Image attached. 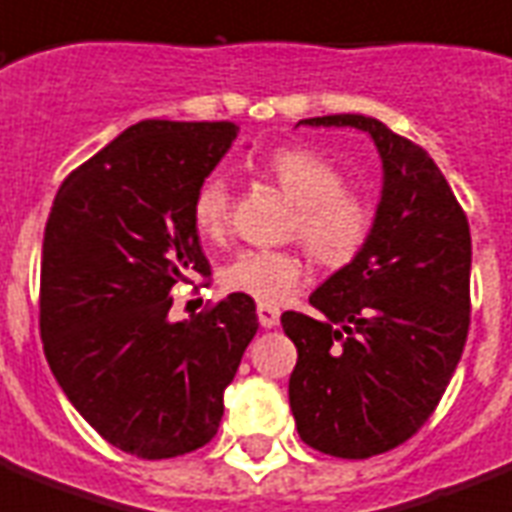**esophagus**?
Wrapping results in <instances>:
<instances>
[{
    "instance_id": "34e87169",
    "label": "esophagus",
    "mask_w": 512,
    "mask_h": 512,
    "mask_svg": "<svg viewBox=\"0 0 512 512\" xmlns=\"http://www.w3.org/2000/svg\"><path fill=\"white\" fill-rule=\"evenodd\" d=\"M256 314H259L261 327L272 329L280 324V308L272 306V303H259V306H256Z\"/></svg>"
}]
</instances>
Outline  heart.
<instances>
[{
  "mask_svg": "<svg viewBox=\"0 0 512 512\" xmlns=\"http://www.w3.org/2000/svg\"><path fill=\"white\" fill-rule=\"evenodd\" d=\"M266 175L298 206L293 235H298L316 264L342 269L353 264L374 235V209L358 193L345 190V177L322 154L280 149L266 159ZM190 222L198 238L217 243L230 225V185L209 175L190 198ZM301 256L290 248H243L222 269V285L256 301L277 303L301 282Z\"/></svg>",
  "mask_w": 512,
  "mask_h": 512,
  "instance_id": "heart-1",
  "label": "heart"
}]
</instances>
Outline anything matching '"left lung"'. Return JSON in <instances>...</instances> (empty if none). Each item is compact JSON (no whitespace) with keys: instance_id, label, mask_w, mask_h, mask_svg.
Here are the masks:
<instances>
[{"instance_id":"8db88e82","label":"left lung","mask_w":512,"mask_h":512,"mask_svg":"<svg viewBox=\"0 0 512 512\" xmlns=\"http://www.w3.org/2000/svg\"><path fill=\"white\" fill-rule=\"evenodd\" d=\"M301 122L366 130L384 167L369 246L311 293L314 316L282 314L298 348V434L319 453L361 460L411 439L453 379L471 324V230L418 143L363 114Z\"/></svg>"}]
</instances>
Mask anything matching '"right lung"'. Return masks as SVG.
<instances>
[{"label":"right lung","mask_w":512,"mask_h":512,"mask_svg":"<svg viewBox=\"0 0 512 512\" xmlns=\"http://www.w3.org/2000/svg\"><path fill=\"white\" fill-rule=\"evenodd\" d=\"M238 130L138 122L65 177L46 219V361L75 411L135 458H177L217 434L222 392L259 329L243 293L170 319L172 287L211 274L190 198Z\"/></svg>","instance_id":"1"}]
</instances>
